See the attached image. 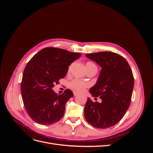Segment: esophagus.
Instances as JSON below:
<instances>
[{"mask_svg": "<svg viewBox=\"0 0 153 153\" xmlns=\"http://www.w3.org/2000/svg\"><path fill=\"white\" fill-rule=\"evenodd\" d=\"M73 94H74V96H77L78 94L77 93V92H74V93H73Z\"/></svg>", "mask_w": 153, "mask_h": 153, "instance_id": "obj_1", "label": "esophagus"}]
</instances>
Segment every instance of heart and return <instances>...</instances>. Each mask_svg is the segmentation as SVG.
I'll return each mask as SVG.
<instances>
[{"mask_svg": "<svg viewBox=\"0 0 153 153\" xmlns=\"http://www.w3.org/2000/svg\"><path fill=\"white\" fill-rule=\"evenodd\" d=\"M85 66H86L87 71L94 68L97 69L96 66L92 62H87L86 63ZM89 84H87V83L82 82L78 79L73 80L69 83V87H70L73 90H75L77 92H83L87 87H89Z\"/></svg>", "mask_w": 153, "mask_h": 153, "instance_id": "heart-1", "label": "heart"}]
</instances>
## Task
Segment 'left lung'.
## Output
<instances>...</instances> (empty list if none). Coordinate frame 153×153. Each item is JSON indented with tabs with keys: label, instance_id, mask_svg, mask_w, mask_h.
Wrapping results in <instances>:
<instances>
[{
	"label": "left lung",
	"instance_id": "left-lung-1",
	"mask_svg": "<svg viewBox=\"0 0 153 153\" xmlns=\"http://www.w3.org/2000/svg\"><path fill=\"white\" fill-rule=\"evenodd\" d=\"M101 67L100 75L89 92L102 100L101 103L87 98L84 115L92 126L108 128L118 123L130 105L134 78L128 62L121 55L111 52L86 54Z\"/></svg>",
	"mask_w": 153,
	"mask_h": 153
}]
</instances>
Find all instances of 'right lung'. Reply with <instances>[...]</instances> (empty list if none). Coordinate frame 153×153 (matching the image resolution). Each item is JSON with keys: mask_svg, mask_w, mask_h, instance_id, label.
Masks as SVG:
<instances>
[{"mask_svg": "<svg viewBox=\"0 0 153 153\" xmlns=\"http://www.w3.org/2000/svg\"><path fill=\"white\" fill-rule=\"evenodd\" d=\"M81 55L47 47L27 63L22 80V96L27 114L36 123L50 125L62 118L66 103L73 93L68 89L58 95L52 88L59 84V80L66 76L69 66Z\"/></svg>", "mask_w": 153, "mask_h": 153, "instance_id": "1", "label": "right lung"}]
</instances>
